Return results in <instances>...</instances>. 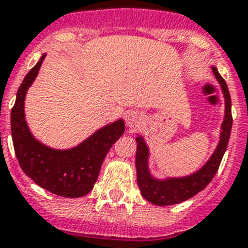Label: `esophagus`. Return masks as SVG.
Segmentation results:
<instances>
[{
	"mask_svg": "<svg viewBox=\"0 0 248 248\" xmlns=\"http://www.w3.org/2000/svg\"><path fill=\"white\" fill-rule=\"evenodd\" d=\"M126 124H127V126L131 128V130L138 128L141 126V124H143V117H141V114H139L138 112L128 113L127 117H126Z\"/></svg>",
	"mask_w": 248,
	"mask_h": 248,
	"instance_id": "34e87169",
	"label": "esophagus"
}]
</instances>
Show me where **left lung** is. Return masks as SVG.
<instances>
[{
    "instance_id": "obj_1",
    "label": "left lung",
    "mask_w": 248,
    "mask_h": 248,
    "mask_svg": "<svg viewBox=\"0 0 248 248\" xmlns=\"http://www.w3.org/2000/svg\"><path fill=\"white\" fill-rule=\"evenodd\" d=\"M212 73L215 75L217 82L221 86V91L225 99V116L221 124V132H220V140L217 147L211 155L210 159L204 163L198 171L190 173L188 176L183 177H166V179H157L151 173L148 167L149 161V148H148L145 140L141 135L136 138V179L139 185L140 192L148 202H151L157 206H170L192 198L197 193L203 190L212 177L219 170L220 162L223 159V155L227 151L228 141L231 136L232 124V100L231 93L228 90L227 82L220 76L215 67H211Z\"/></svg>"
}]
</instances>
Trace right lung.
Masks as SVG:
<instances>
[{"label":"right lung","instance_id":"obj_1","mask_svg":"<svg viewBox=\"0 0 248 248\" xmlns=\"http://www.w3.org/2000/svg\"><path fill=\"white\" fill-rule=\"evenodd\" d=\"M45 58L46 54L28 72L17 90L11 109L14 149L21 170L37 185L56 196L77 198L93 188L105 155L124 132V122L120 118L105 124L71 149H54L38 141L25 121L24 101Z\"/></svg>","mask_w":248,"mask_h":248}]
</instances>
